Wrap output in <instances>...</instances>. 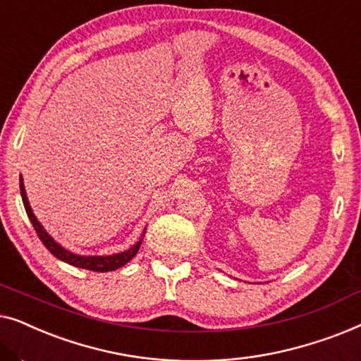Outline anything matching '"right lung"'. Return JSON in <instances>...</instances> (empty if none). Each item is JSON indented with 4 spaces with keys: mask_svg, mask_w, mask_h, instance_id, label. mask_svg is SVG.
I'll return each instance as SVG.
<instances>
[{
    "mask_svg": "<svg viewBox=\"0 0 361 361\" xmlns=\"http://www.w3.org/2000/svg\"><path fill=\"white\" fill-rule=\"evenodd\" d=\"M19 190H21V197H23V204H24V209H26V214L29 216V220H31V224L34 226V230H36V233L39 238H41L42 245L46 246V248L51 251V253L56 256L57 259L63 261V263L67 264H72L75 266V268H83V269H90V271H97V273H108V271H115L118 268H121V266H125L126 263H130V261L135 258L137 250H140V246L142 243V238H145V233H146V228L142 230V233L140 236V240L136 241L135 245L131 246V248H128L125 251H121V253H115V255H105V256H83V255H77V253H72L71 250L63 248L61 243H57L56 240L52 238L51 235L47 233L46 228L41 225V221L36 219V215H34V212L31 209V205H29V200H27V194H26V189H24V182H23V177H19Z\"/></svg>",
    "mask_w": 361,
    "mask_h": 361,
    "instance_id": "add662e5",
    "label": "right lung"
}]
</instances>
